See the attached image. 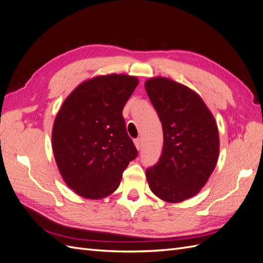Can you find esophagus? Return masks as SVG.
Here are the masks:
<instances>
[{"label": "esophagus", "instance_id": "34e87169", "mask_svg": "<svg viewBox=\"0 0 263 263\" xmlns=\"http://www.w3.org/2000/svg\"><path fill=\"white\" fill-rule=\"evenodd\" d=\"M134 143H135V146H136V148L139 151L140 148H142V145H143V142H142V139L140 138H136L135 140H134Z\"/></svg>", "mask_w": 263, "mask_h": 263}]
</instances>
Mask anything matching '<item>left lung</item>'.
I'll return each mask as SVG.
<instances>
[{
  "mask_svg": "<svg viewBox=\"0 0 263 263\" xmlns=\"http://www.w3.org/2000/svg\"><path fill=\"white\" fill-rule=\"evenodd\" d=\"M145 89L163 127L158 163L146 170L157 197L180 203L206 184L219 158V129L212 112L194 90L174 80L155 77Z\"/></svg>",
  "mask_w": 263,
  "mask_h": 263,
  "instance_id": "8db88e82",
  "label": "left lung"
}]
</instances>
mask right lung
Returning <instances> with one entry per match:
<instances>
[{"label":"right lung","instance_id":"add662e5","mask_svg":"<svg viewBox=\"0 0 263 263\" xmlns=\"http://www.w3.org/2000/svg\"><path fill=\"white\" fill-rule=\"evenodd\" d=\"M138 82L127 74L93 77L81 82L58 111L54 159L63 181L78 195L90 200L110 195L137 157L123 109Z\"/></svg>","mask_w":263,"mask_h":263}]
</instances>
